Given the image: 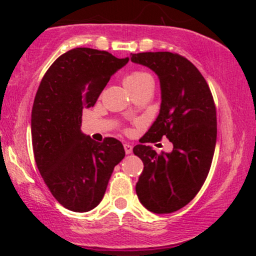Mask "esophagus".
<instances>
[{
    "mask_svg": "<svg viewBox=\"0 0 256 256\" xmlns=\"http://www.w3.org/2000/svg\"><path fill=\"white\" fill-rule=\"evenodd\" d=\"M124 152H126V154H127V155H129V154H132V146L130 144H128V143H124Z\"/></svg>",
    "mask_w": 256,
    "mask_h": 256,
    "instance_id": "1",
    "label": "esophagus"
}]
</instances>
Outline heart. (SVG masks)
Wrapping results in <instances>:
<instances>
[{"instance_id":"1","label":"heart","mask_w":256,"mask_h":256,"mask_svg":"<svg viewBox=\"0 0 256 256\" xmlns=\"http://www.w3.org/2000/svg\"><path fill=\"white\" fill-rule=\"evenodd\" d=\"M152 79L149 73L144 71H132L124 78V86L127 87L129 92L144 86L146 84L152 82Z\"/></svg>"}]
</instances>
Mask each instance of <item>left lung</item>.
Listing matches in <instances>:
<instances>
[{"label": "left lung", "instance_id": "obj_1", "mask_svg": "<svg viewBox=\"0 0 256 256\" xmlns=\"http://www.w3.org/2000/svg\"><path fill=\"white\" fill-rule=\"evenodd\" d=\"M130 60L158 76L160 114L132 152L143 162L136 194L150 212L172 213L196 197L208 177L216 142V112L211 90L198 68L171 52L132 54ZM166 137L171 153L160 156L146 142Z\"/></svg>", "mask_w": 256, "mask_h": 256}]
</instances>
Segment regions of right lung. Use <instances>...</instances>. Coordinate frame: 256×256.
I'll list each match as a JSON object with an SVG mask.
<instances>
[{
	"label": "right lung",
	"instance_id": "1",
	"mask_svg": "<svg viewBox=\"0 0 256 256\" xmlns=\"http://www.w3.org/2000/svg\"><path fill=\"white\" fill-rule=\"evenodd\" d=\"M128 60L107 51L73 48L48 68L34 96V160L52 196L73 212L99 205L114 166L126 155L118 140L96 142L80 127L84 108L94 106L110 76Z\"/></svg>",
	"mask_w": 256,
	"mask_h": 256
}]
</instances>
